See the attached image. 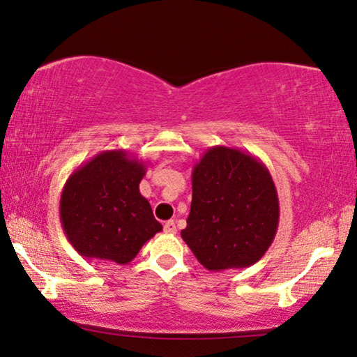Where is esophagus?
Listing matches in <instances>:
<instances>
[{"instance_id": "obj_1", "label": "esophagus", "mask_w": 357, "mask_h": 357, "mask_svg": "<svg viewBox=\"0 0 357 357\" xmlns=\"http://www.w3.org/2000/svg\"><path fill=\"white\" fill-rule=\"evenodd\" d=\"M164 233H167V234L177 233V227H175V223L172 220L164 223Z\"/></svg>"}]
</instances>
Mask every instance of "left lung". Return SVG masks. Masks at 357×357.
I'll return each instance as SVG.
<instances>
[{
	"mask_svg": "<svg viewBox=\"0 0 357 357\" xmlns=\"http://www.w3.org/2000/svg\"><path fill=\"white\" fill-rule=\"evenodd\" d=\"M193 199L182 238L209 271L248 268L273 244L279 199L259 158L223 145L211 146L191 172Z\"/></svg>",
	"mask_w": 357,
	"mask_h": 357,
	"instance_id": "8db88e82",
	"label": "left lung"
}]
</instances>
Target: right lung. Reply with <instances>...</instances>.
<instances>
[{
	"label": "right lung",
	"instance_id": "obj_1",
	"mask_svg": "<svg viewBox=\"0 0 357 357\" xmlns=\"http://www.w3.org/2000/svg\"><path fill=\"white\" fill-rule=\"evenodd\" d=\"M146 162L107 150L71 172L60 196V223L81 257L128 265L162 229L139 185Z\"/></svg>",
	"mask_w": 357,
	"mask_h": 357
}]
</instances>
